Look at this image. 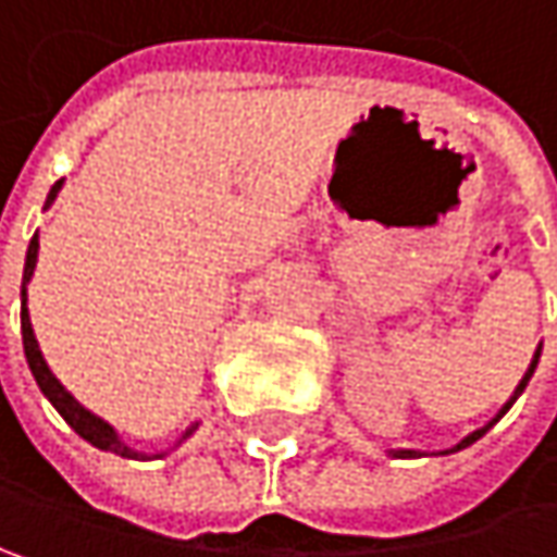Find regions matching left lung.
Returning <instances> with one entry per match:
<instances>
[{
    "mask_svg": "<svg viewBox=\"0 0 557 557\" xmlns=\"http://www.w3.org/2000/svg\"><path fill=\"white\" fill-rule=\"evenodd\" d=\"M539 354H542V344H539V350H535V357H532V363H530V370H527V376H523V380H520V385H517V392H513V395H510V401H507V405H504V408H500V411H497V418H491V421H487V424H484V428L475 430V433H469V436H466V440H462V443H456V446H453V449H446V453H459V449H466V446H472V443H475V440H479V436H484V433H487V430L494 428V424H497V421H500V418H504V414H507V411H510V405H513V401H517V398H520V392H523V388H527V382H530V376H532V373H535V363H539ZM395 456H401V459H405V456H418V453H414V449H398V453H395Z\"/></svg>",
    "mask_w": 557,
    "mask_h": 557,
    "instance_id": "8db88e82",
    "label": "left lung"
}]
</instances>
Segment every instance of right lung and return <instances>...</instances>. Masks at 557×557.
I'll return each instance as SVG.
<instances>
[{"mask_svg": "<svg viewBox=\"0 0 557 557\" xmlns=\"http://www.w3.org/2000/svg\"><path fill=\"white\" fill-rule=\"evenodd\" d=\"M60 187H63V181H57L53 187H50V194H47V207L57 200V194H60ZM37 235L30 238V245H27V258H25V277L22 283L27 286V280L34 274V268H37ZM25 286H22V344H25V357H27V367H30V373H34V380L40 385V392L50 398V405L63 414V421L70 424V428L76 430L82 440H88L91 446H98V449H104V453H117V456H124V459H152V456H146V453H136V449H129L127 443H121V436L114 433L111 424H104L101 418H95L91 411H85L82 405H78L76 398L60 385V380L50 373V367L44 363V354H40V347H37V337H34V329H30V315H27V293ZM197 430V424H190V428L181 433V440H187L190 433ZM177 440V443H181ZM159 456H165V453H159ZM156 456V459H159Z\"/></svg>", "mask_w": 557, "mask_h": 557, "instance_id": "1", "label": "right lung"}]
</instances>
